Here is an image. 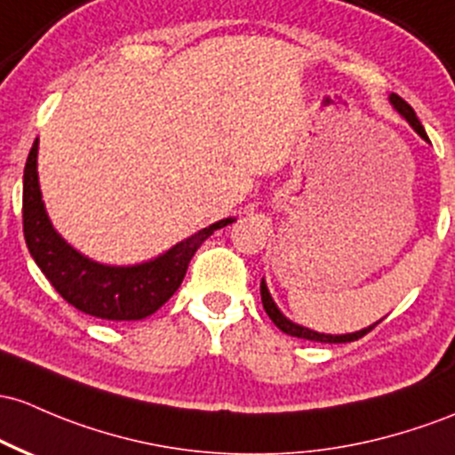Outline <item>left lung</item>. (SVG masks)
Listing matches in <instances>:
<instances>
[{
  "instance_id": "1",
  "label": "left lung",
  "mask_w": 455,
  "mask_h": 455,
  "mask_svg": "<svg viewBox=\"0 0 455 455\" xmlns=\"http://www.w3.org/2000/svg\"><path fill=\"white\" fill-rule=\"evenodd\" d=\"M391 103H393V108H395L397 112L402 114V116L406 118L408 123H411V127L414 129V132H417L423 140H427L426 129H423V124L419 123V118H417V114H414V109L408 106V103L403 101V99L399 97V94H395V92L391 94ZM261 302H263V308H266V313L269 315V319H272V322L276 323V328H281L284 334H291V337L308 339V341H319V343H349V341H356V339L365 337L369 331H373V328H376V323L382 322V319H380V322H376V323H373V326L363 328V331L349 332V334H323V332L308 331V328L298 326V323L289 322V319L284 317L281 311H278V307H276V304H274L272 296H269L266 281H261Z\"/></svg>"
}]
</instances>
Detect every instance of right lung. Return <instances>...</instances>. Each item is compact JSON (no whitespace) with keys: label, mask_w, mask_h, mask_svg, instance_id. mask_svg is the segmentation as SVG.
I'll return each instance as SVG.
<instances>
[{"label":"right lung","mask_w":455,"mask_h":455,"mask_svg":"<svg viewBox=\"0 0 455 455\" xmlns=\"http://www.w3.org/2000/svg\"><path fill=\"white\" fill-rule=\"evenodd\" d=\"M38 138L34 140L23 171V235L28 251L47 281L68 304L86 315L132 322L153 315L183 283L189 259L201 243L233 218L220 220L196 235L183 239L177 246L153 261L140 266L116 267L90 261L58 235L49 222L38 186Z\"/></svg>","instance_id":"add662e5"}]
</instances>
